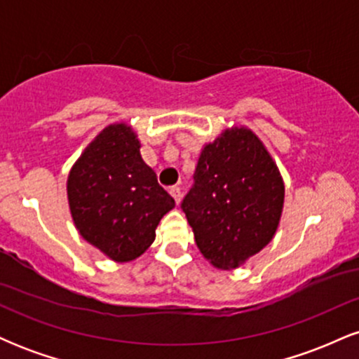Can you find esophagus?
<instances>
[{"instance_id":"esophagus-1","label":"esophagus","mask_w":359,"mask_h":359,"mask_svg":"<svg viewBox=\"0 0 359 359\" xmlns=\"http://www.w3.org/2000/svg\"><path fill=\"white\" fill-rule=\"evenodd\" d=\"M170 196L174 197L175 204H179L180 199H182V192H180L179 187H172V189H170Z\"/></svg>"}]
</instances>
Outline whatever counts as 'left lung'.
<instances>
[{
  "mask_svg": "<svg viewBox=\"0 0 359 359\" xmlns=\"http://www.w3.org/2000/svg\"><path fill=\"white\" fill-rule=\"evenodd\" d=\"M283 192L278 168L257 135L231 128L204 147L180 208L204 258L231 270L271 241Z\"/></svg>",
  "mask_w": 359,
  "mask_h": 359,
  "instance_id": "1",
  "label": "left lung"
}]
</instances>
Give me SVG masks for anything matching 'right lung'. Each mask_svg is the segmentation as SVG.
I'll return each mask as SVG.
<instances>
[{"label":"right lung","instance_id":"add662e5","mask_svg":"<svg viewBox=\"0 0 359 359\" xmlns=\"http://www.w3.org/2000/svg\"><path fill=\"white\" fill-rule=\"evenodd\" d=\"M67 196L81 236L116 262L140 257L175 205L142 160L137 135L123 123L86 148L69 175Z\"/></svg>","mask_w":359,"mask_h":359}]
</instances>
